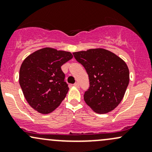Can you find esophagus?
Here are the masks:
<instances>
[{"label":"esophagus","instance_id":"obj_1","mask_svg":"<svg viewBox=\"0 0 152 152\" xmlns=\"http://www.w3.org/2000/svg\"><path fill=\"white\" fill-rule=\"evenodd\" d=\"M74 86L75 87H76V88H79V83H78V82H76V83L74 84Z\"/></svg>","mask_w":152,"mask_h":152}]
</instances>
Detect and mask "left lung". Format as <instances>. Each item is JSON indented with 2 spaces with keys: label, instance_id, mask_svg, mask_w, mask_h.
Wrapping results in <instances>:
<instances>
[{
  "label": "left lung",
  "instance_id": "left-lung-1",
  "mask_svg": "<svg viewBox=\"0 0 152 152\" xmlns=\"http://www.w3.org/2000/svg\"><path fill=\"white\" fill-rule=\"evenodd\" d=\"M73 54L89 78L90 87L83 96L87 105L98 114H106L117 107L129 83V71L124 61L104 48Z\"/></svg>",
  "mask_w": 152,
  "mask_h": 152
}]
</instances>
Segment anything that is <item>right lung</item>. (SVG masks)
<instances>
[{
	"mask_svg": "<svg viewBox=\"0 0 152 152\" xmlns=\"http://www.w3.org/2000/svg\"><path fill=\"white\" fill-rule=\"evenodd\" d=\"M72 58L70 52L47 47L24 59L19 71V83L24 97L34 110L49 114L65 99L69 88L61 67Z\"/></svg>",
	"mask_w": 152,
	"mask_h": 152,
	"instance_id": "obj_1",
	"label": "right lung"
}]
</instances>
